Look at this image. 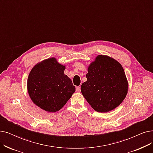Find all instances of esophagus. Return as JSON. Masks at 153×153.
<instances>
[{
  "label": "esophagus",
  "instance_id": "esophagus-1",
  "mask_svg": "<svg viewBox=\"0 0 153 153\" xmlns=\"http://www.w3.org/2000/svg\"><path fill=\"white\" fill-rule=\"evenodd\" d=\"M81 91V87H79V86H77L76 87V92H79Z\"/></svg>",
  "mask_w": 153,
  "mask_h": 153
}]
</instances>
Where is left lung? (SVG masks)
Listing matches in <instances>:
<instances>
[{
  "label": "left lung",
  "instance_id": "8db88e82",
  "mask_svg": "<svg viewBox=\"0 0 153 153\" xmlns=\"http://www.w3.org/2000/svg\"><path fill=\"white\" fill-rule=\"evenodd\" d=\"M88 71L87 81L81 88L86 101L97 112L114 109L123 101L128 89L121 64L108 56L99 55Z\"/></svg>",
  "mask_w": 153,
  "mask_h": 153
}]
</instances>
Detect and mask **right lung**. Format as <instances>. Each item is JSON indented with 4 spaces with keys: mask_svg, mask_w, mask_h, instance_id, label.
I'll return each instance as SVG.
<instances>
[{
    "mask_svg": "<svg viewBox=\"0 0 153 153\" xmlns=\"http://www.w3.org/2000/svg\"><path fill=\"white\" fill-rule=\"evenodd\" d=\"M65 66L52 57L37 64L30 72L27 90L32 102L45 111L60 110L76 91L64 74Z\"/></svg>",
    "mask_w": 153,
    "mask_h": 153,
    "instance_id": "1",
    "label": "right lung"
}]
</instances>
